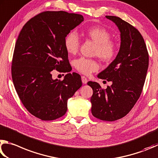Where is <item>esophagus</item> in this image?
Segmentation results:
<instances>
[{"mask_svg": "<svg viewBox=\"0 0 158 158\" xmlns=\"http://www.w3.org/2000/svg\"><path fill=\"white\" fill-rule=\"evenodd\" d=\"M81 79H82V83L83 84H87V78L86 77H85V76H82L81 77Z\"/></svg>", "mask_w": 158, "mask_h": 158, "instance_id": "obj_1", "label": "esophagus"}]
</instances>
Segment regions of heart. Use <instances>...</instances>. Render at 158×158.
<instances>
[{"label": "heart", "instance_id": "b5f03b06", "mask_svg": "<svg viewBox=\"0 0 158 158\" xmlns=\"http://www.w3.org/2000/svg\"><path fill=\"white\" fill-rule=\"evenodd\" d=\"M85 34L97 44L96 55L104 62H110L117 53V46L114 41L110 40L111 35L103 27H91L85 31ZM80 39L75 31H71L64 37V45L69 54H76L80 47ZM74 66L80 73L89 75L99 69V64L95 60L84 57L75 60Z\"/></svg>", "mask_w": 158, "mask_h": 158}]
</instances>
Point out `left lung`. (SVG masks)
Segmentation results:
<instances>
[{
	"instance_id": "8db88e82",
	"label": "left lung",
	"mask_w": 158,
	"mask_h": 158,
	"mask_svg": "<svg viewBox=\"0 0 158 158\" xmlns=\"http://www.w3.org/2000/svg\"><path fill=\"white\" fill-rule=\"evenodd\" d=\"M117 25L121 32L120 49L114 61L98 75L112 82L102 89L89 81L92 88V113L98 119L114 121L128 114L142 94L148 67V53L141 33L134 26L114 16H106Z\"/></svg>"
}]
</instances>
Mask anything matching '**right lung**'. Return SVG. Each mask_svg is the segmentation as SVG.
Segmentation results:
<instances>
[{"label": "right lung", "mask_w": 158, "mask_h": 158, "mask_svg": "<svg viewBox=\"0 0 158 158\" xmlns=\"http://www.w3.org/2000/svg\"><path fill=\"white\" fill-rule=\"evenodd\" d=\"M83 21L78 14L46 11L30 19L19 33L11 69L13 83L27 111L41 120L64 115L68 99L82 86L81 76L69 73L64 40ZM55 69L68 73L63 81L52 78Z\"/></svg>", "instance_id": "1"}]
</instances>
